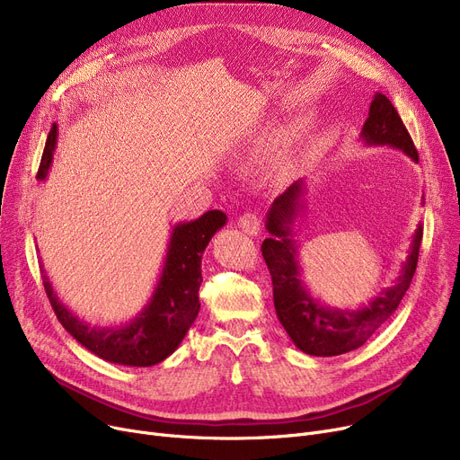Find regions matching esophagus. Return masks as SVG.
<instances>
[{"mask_svg":"<svg viewBox=\"0 0 460 460\" xmlns=\"http://www.w3.org/2000/svg\"><path fill=\"white\" fill-rule=\"evenodd\" d=\"M238 227L243 229L250 236H259L261 234V217L255 212H246L238 217Z\"/></svg>","mask_w":460,"mask_h":460,"instance_id":"esophagus-1","label":"esophagus"}]
</instances>
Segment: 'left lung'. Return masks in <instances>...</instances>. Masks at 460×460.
I'll list each match as a JSON object with an SVG mask.
<instances>
[{"mask_svg": "<svg viewBox=\"0 0 460 460\" xmlns=\"http://www.w3.org/2000/svg\"><path fill=\"white\" fill-rule=\"evenodd\" d=\"M359 137L369 147L388 145L416 164L420 160L412 137L404 128L397 110L382 93H375L369 117ZM304 196L305 184L304 179H300L274 199L264 222L270 238L264 240L261 250L272 276L276 315L293 343L311 356H340L364 345L401 304L418 267L423 227L418 224L406 261L401 264V270L390 287L382 288L367 305L356 309L332 307L313 296L302 278L295 226L305 207Z\"/></svg>", "mask_w": 460, "mask_h": 460, "instance_id": "8db88e82", "label": "left lung"}]
</instances>
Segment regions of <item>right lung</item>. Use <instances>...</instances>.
<instances>
[{
    "label": "right lung",
    "mask_w": 460,
    "mask_h": 460,
    "mask_svg": "<svg viewBox=\"0 0 460 460\" xmlns=\"http://www.w3.org/2000/svg\"><path fill=\"white\" fill-rule=\"evenodd\" d=\"M58 125L48 134L37 181L44 182L54 162ZM227 224L222 210H208L198 220L179 222L169 234L162 272L149 302L134 319L117 326H91L78 319L58 296L50 278L42 276L46 295L63 328L75 340L106 361L128 367H151L172 356L199 313L201 257L205 248Z\"/></svg>",
    "instance_id": "add662e5"
}]
</instances>
